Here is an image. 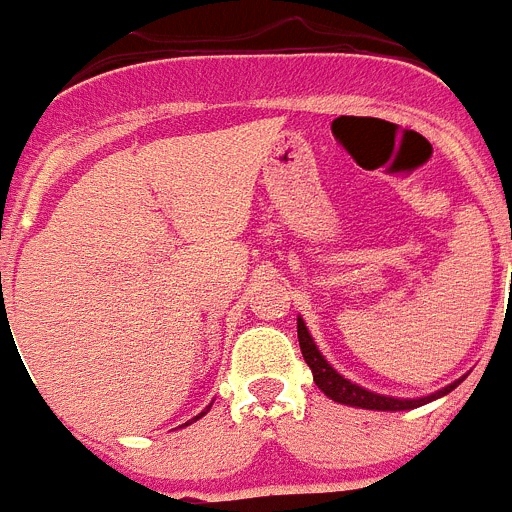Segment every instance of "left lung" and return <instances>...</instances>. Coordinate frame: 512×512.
<instances>
[{"instance_id":"left-lung-1","label":"left lung","mask_w":512,"mask_h":512,"mask_svg":"<svg viewBox=\"0 0 512 512\" xmlns=\"http://www.w3.org/2000/svg\"><path fill=\"white\" fill-rule=\"evenodd\" d=\"M297 338H300L302 356H305L307 366L312 369V379H315V384L323 390V395L330 397L333 402H338V405H348V408L390 410V413H395V410H413V408H420V405H428V402L438 400V397L449 395V392L456 390V387L464 382V377H467V374H464V377L456 379V382L446 384V387H441V390L431 392V395H425V397L379 395V392L366 390V387H361V384L346 379L343 374H338L336 369L328 364V359L320 354L318 343H315V338L310 336V330H307L305 320H302L300 315H297Z\"/></svg>"}]
</instances>
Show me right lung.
Masks as SVG:
<instances>
[{
	"label": "right lung",
	"instance_id": "1",
	"mask_svg": "<svg viewBox=\"0 0 512 512\" xmlns=\"http://www.w3.org/2000/svg\"><path fill=\"white\" fill-rule=\"evenodd\" d=\"M207 410H210V405H207ZM207 410H202V413L200 415H194V418H192V423H194V420H200L202 418V415H205L207 413ZM189 425V423H187Z\"/></svg>",
	"mask_w": 512,
	"mask_h": 512
}]
</instances>
